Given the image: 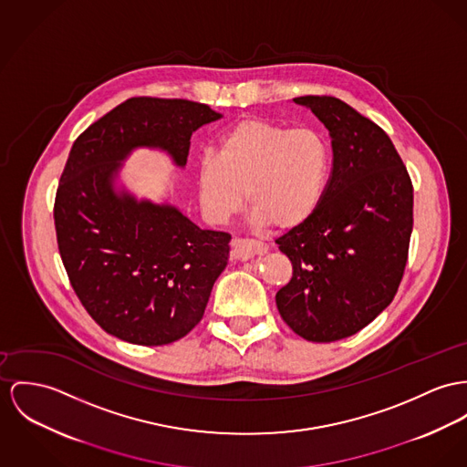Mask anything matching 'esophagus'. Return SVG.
<instances>
[{
	"instance_id": "esophagus-1",
	"label": "esophagus",
	"mask_w": 467,
	"mask_h": 467,
	"mask_svg": "<svg viewBox=\"0 0 467 467\" xmlns=\"http://www.w3.org/2000/svg\"><path fill=\"white\" fill-rule=\"evenodd\" d=\"M268 251V247L265 245V244H261V242H255V240H242V238H238V240H234L233 242V254H234V257H238V259H251L254 255H263V254H266Z\"/></svg>"
}]
</instances>
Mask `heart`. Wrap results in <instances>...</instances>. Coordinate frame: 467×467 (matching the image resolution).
Wrapping results in <instances>:
<instances>
[{"instance_id":"heart-1","label":"heart","mask_w":467,"mask_h":467,"mask_svg":"<svg viewBox=\"0 0 467 467\" xmlns=\"http://www.w3.org/2000/svg\"><path fill=\"white\" fill-rule=\"evenodd\" d=\"M328 169V145L315 130L245 119L220 139L216 158L199 163L201 208L220 225L242 210L247 193L255 225L291 231L320 206Z\"/></svg>"}]
</instances>
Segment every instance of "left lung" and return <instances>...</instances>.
Returning a JSON list of instances; mask_svg holds the SVG:
<instances>
[{
    "label": "left lung",
    "instance_id": "1",
    "mask_svg": "<svg viewBox=\"0 0 467 467\" xmlns=\"http://www.w3.org/2000/svg\"><path fill=\"white\" fill-rule=\"evenodd\" d=\"M328 130L332 174L322 202L275 244L293 277L275 295L283 320L330 343L373 322L395 298L412 233V182L382 128L330 96L293 99Z\"/></svg>",
    "mask_w": 467,
    "mask_h": 467
}]
</instances>
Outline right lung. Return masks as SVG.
<instances>
[{"label":"right lung","instance_id":"1","mask_svg":"<svg viewBox=\"0 0 467 467\" xmlns=\"http://www.w3.org/2000/svg\"><path fill=\"white\" fill-rule=\"evenodd\" d=\"M220 117L186 99L131 98L72 144L55 201L58 251L83 307L122 341L169 345L201 322L231 234L139 199L120 169L137 149L161 150L184 169L192 133Z\"/></svg>","mask_w":467,"mask_h":467}]
</instances>
